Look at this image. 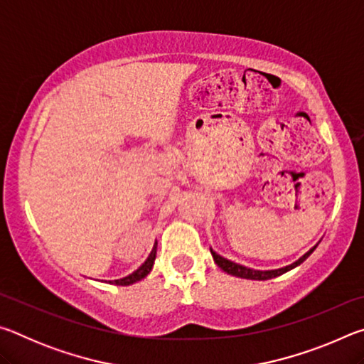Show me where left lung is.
Returning a JSON list of instances; mask_svg holds the SVG:
<instances>
[{
    "label": "left lung",
    "mask_w": 364,
    "mask_h": 364,
    "mask_svg": "<svg viewBox=\"0 0 364 364\" xmlns=\"http://www.w3.org/2000/svg\"><path fill=\"white\" fill-rule=\"evenodd\" d=\"M318 247V245H315V247L310 249L306 252V254L304 257H300L297 262H294L292 264H289V267H284V268H279V269H269V271H258V269H250V268H245L242 267V264H237L234 262H230L226 260V258L220 257L218 254H215V252L210 249L212 255H213V260L215 263L218 264V267L226 271L228 274H232V276H237V278H244V279H257V281H264V279H271V278H276V276H281L287 273L289 269H292L295 267H299L300 263H304L308 257H310L313 254V250H315Z\"/></svg>",
    "instance_id": "1"
}]
</instances>
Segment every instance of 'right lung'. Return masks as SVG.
<instances>
[{
	"label": "right lung",
	"instance_id": "obj_1",
	"mask_svg": "<svg viewBox=\"0 0 364 364\" xmlns=\"http://www.w3.org/2000/svg\"><path fill=\"white\" fill-rule=\"evenodd\" d=\"M156 254H157V242L154 244L152 252L149 254V257H147V260L143 264H141V267L136 271H133V273L128 274L127 278L115 279V281H110V282H112V284H117V286H130V284H133V282H138L143 278H146V276L151 273L154 260H156Z\"/></svg>",
	"mask_w": 364,
	"mask_h": 364
}]
</instances>
